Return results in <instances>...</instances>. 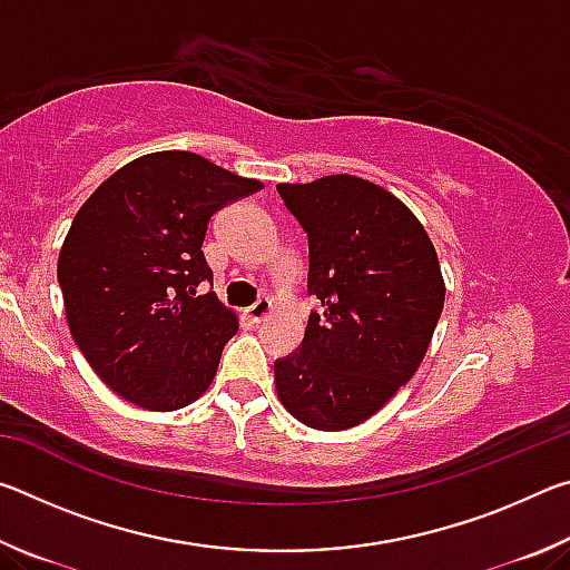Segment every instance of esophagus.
<instances>
[{
	"mask_svg": "<svg viewBox=\"0 0 570 570\" xmlns=\"http://www.w3.org/2000/svg\"><path fill=\"white\" fill-rule=\"evenodd\" d=\"M272 308H274V304H272V298H258V302L254 304V306H248L246 308V316H248V322L250 324H262L268 314H272Z\"/></svg>",
	"mask_w": 570,
	"mask_h": 570,
	"instance_id": "1",
	"label": "esophagus"
}]
</instances>
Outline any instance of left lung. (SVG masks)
<instances>
[{
	"instance_id": "obj_1",
	"label": "left lung",
	"mask_w": 570,
	"mask_h": 570,
	"mask_svg": "<svg viewBox=\"0 0 570 570\" xmlns=\"http://www.w3.org/2000/svg\"><path fill=\"white\" fill-rule=\"evenodd\" d=\"M308 236L302 350L274 364L278 402L314 430L370 420L412 380L445 304L438 250L417 216L377 183L324 176L278 183Z\"/></svg>"
}]
</instances>
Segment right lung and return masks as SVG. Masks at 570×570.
Returning <instances> with one entry per match:
<instances>
[{
    "label": "right lung",
    "mask_w": 570,
    "mask_h": 570,
    "mask_svg": "<svg viewBox=\"0 0 570 570\" xmlns=\"http://www.w3.org/2000/svg\"><path fill=\"white\" fill-rule=\"evenodd\" d=\"M188 150L130 160L95 188L57 258L65 316L95 374L135 407L173 412L216 377L238 316L204 256L220 206L262 188Z\"/></svg>",
    "instance_id": "1"
}]
</instances>
